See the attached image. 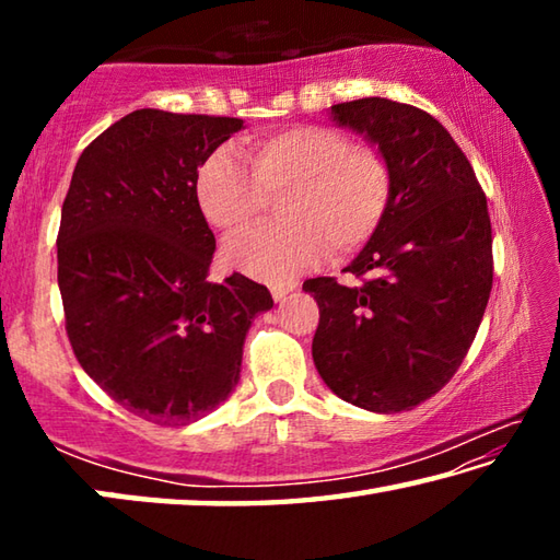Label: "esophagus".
Wrapping results in <instances>:
<instances>
[{
  "label": "esophagus",
  "instance_id": "1",
  "mask_svg": "<svg viewBox=\"0 0 560 560\" xmlns=\"http://www.w3.org/2000/svg\"><path fill=\"white\" fill-rule=\"evenodd\" d=\"M299 283L296 281H289V283H273L271 287V296H273V301H281L283 296H287V293H291L293 289H296Z\"/></svg>",
  "mask_w": 560,
  "mask_h": 560
}]
</instances>
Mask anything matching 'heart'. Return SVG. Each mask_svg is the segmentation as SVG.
<instances>
[{
  "label": "heart",
  "mask_w": 560,
  "mask_h": 560,
  "mask_svg": "<svg viewBox=\"0 0 560 560\" xmlns=\"http://www.w3.org/2000/svg\"><path fill=\"white\" fill-rule=\"evenodd\" d=\"M252 170L230 148L205 160L195 195L207 222L236 232L279 197L277 224L254 226L224 242L230 267L261 281H283L324 254L363 246L385 220L393 165L377 145L350 143L326 126H296L257 140Z\"/></svg>",
  "instance_id": "1"
}]
</instances>
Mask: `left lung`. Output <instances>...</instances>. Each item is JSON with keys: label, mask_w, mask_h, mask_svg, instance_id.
Listing matches in <instances>:
<instances>
[{"label": "left lung", "mask_w": 560, "mask_h": 560, "mask_svg": "<svg viewBox=\"0 0 560 560\" xmlns=\"http://www.w3.org/2000/svg\"><path fill=\"white\" fill-rule=\"evenodd\" d=\"M334 120L365 132L393 165L385 220L343 271L303 281L320 318L314 363L340 400L402 412L457 373L485 316L494 257L487 195L438 118L407 103H338Z\"/></svg>", "instance_id": "left-lung-1"}]
</instances>
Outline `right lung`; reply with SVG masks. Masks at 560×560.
<instances>
[{
  "label": "right lung",
  "instance_id": "obj_1",
  "mask_svg": "<svg viewBox=\"0 0 560 560\" xmlns=\"http://www.w3.org/2000/svg\"><path fill=\"white\" fill-rule=\"evenodd\" d=\"M240 118L132 110L83 150L56 236L66 336L93 383L148 422L187 424L240 383L267 287L210 281L214 234L197 167Z\"/></svg>",
  "mask_w": 560,
  "mask_h": 560
}]
</instances>
